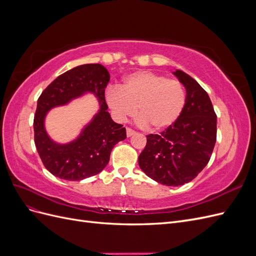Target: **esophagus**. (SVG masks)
I'll use <instances>...</instances> for the list:
<instances>
[{
	"label": "esophagus",
	"instance_id": "obj_1",
	"mask_svg": "<svg viewBox=\"0 0 256 256\" xmlns=\"http://www.w3.org/2000/svg\"><path fill=\"white\" fill-rule=\"evenodd\" d=\"M126 132H127V136H134L136 134V131L132 130V129H130V128H127Z\"/></svg>",
	"mask_w": 256,
	"mask_h": 256
}]
</instances>
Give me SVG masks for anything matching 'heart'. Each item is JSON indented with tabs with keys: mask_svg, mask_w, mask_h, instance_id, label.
<instances>
[{
	"mask_svg": "<svg viewBox=\"0 0 256 256\" xmlns=\"http://www.w3.org/2000/svg\"><path fill=\"white\" fill-rule=\"evenodd\" d=\"M106 102L118 120H126L138 111L142 125L150 130H162L180 116L186 90L176 79L152 72H136L125 76L120 88H108Z\"/></svg>",
	"mask_w": 256,
	"mask_h": 256,
	"instance_id": "obj_1",
	"label": "heart"
}]
</instances>
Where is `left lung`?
I'll return each mask as SVG.
<instances>
[{
    "mask_svg": "<svg viewBox=\"0 0 256 256\" xmlns=\"http://www.w3.org/2000/svg\"><path fill=\"white\" fill-rule=\"evenodd\" d=\"M173 74L186 88L184 110L160 134L146 136L138 166L154 182L175 187L191 182L207 166L216 144V115L194 79L180 69Z\"/></svg>",
    "mask_w": 256,
    "mask_h": 256,
    "instance_id": "8db88e82",
    "label": "left lung"
}]
</instances>
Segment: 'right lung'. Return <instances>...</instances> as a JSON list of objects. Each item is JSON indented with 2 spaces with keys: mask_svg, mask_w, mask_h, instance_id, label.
Segmentation results:
<instances>
[{
  "mask_svg": "<svg viewBox=\"0 0 256 256\" xmlns=\"http://www.w3.org/2000/svg\"><path fill=\"white\" fill-rule=\"evenodd\" d=\"M109 81V72L102 65H80L58 76L38 98L34 118L35 145L44 166L54 176L65 180H82L100 173L109 164L113 147L126 138L125 127L116 124L108 112L104 88ZM88 92L98 100V113L74 140L68 144L52 140L44 127L48 112Z\"/></svg>",
  "mask_w": 256,
  "mask_h": 256,
  "instance_id": "obj_1",
  "label": "right lung"
}]
</instances>
